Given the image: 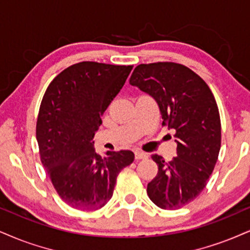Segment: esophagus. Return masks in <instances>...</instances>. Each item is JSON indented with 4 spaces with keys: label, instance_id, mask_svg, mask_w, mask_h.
<instances>
[{
    "label": "esophagus",
    "instance_id": "1",
    "mask_svg": "<svg viewBox=\"0 0 250 250\" xmlns=\"http://www.w3.org/2000/svg\"><path fill=\"white\" fill-rule=\"evenodd\" d=\"M134 155H135V159H137V160L147 159V154L144 153V152H140V150H135Z\"/></svg>",
    "mask_w": 250,
    "mask_h": 250
}]
</instances>
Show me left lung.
Masks as SVG:
<instances>
[{
  "label": "left lung",
  "instance_id": "left-lung-1",
  "mask_svg": "<svg viewBox=\"0 0 250 250\" xmlns=\"http://www.w3.org/2000/svg\"><path fill=\"white\" fill-rule=\"evenodd\" d=\"M130 84L156 101L162 125L175 132L177 156L167 163L152 155L159 170L147 195L163 210H177L200 195L217 163L221 146L217 102L204 80L176 62L141 63Z\"/></svg>",
  "mask_w": 250,
  "mask_h": 250
}]
</instances>
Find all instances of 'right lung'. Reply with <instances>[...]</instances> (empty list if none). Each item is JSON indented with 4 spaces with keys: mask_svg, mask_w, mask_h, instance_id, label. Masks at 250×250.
Returning <instances> with one entry per match:
<instances>
[{
    "mask_svg": "<svg viewBox=\"0 0 250 250\" xmlns=\"http://www.w3.org/2000/svg\"><path fill=\"white\" fill-rule=\"evenodd\" d=\"M132 68L83 61L62 70L46 89L36 127L40 160L58 195L74 208H103L120 170L133 162L131 150L102 158L92 141Z\"/></svg>",
    "mask_w": 250,
    "mask_h": 250,
    "instance_id": "1",
    "label": "right lung"
}]
</instances>
